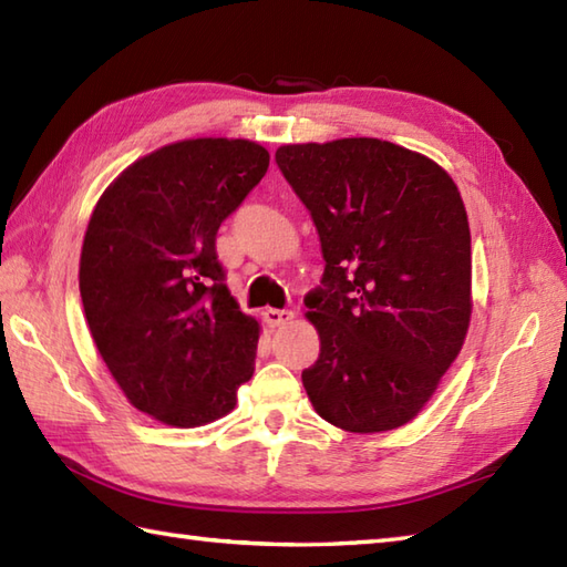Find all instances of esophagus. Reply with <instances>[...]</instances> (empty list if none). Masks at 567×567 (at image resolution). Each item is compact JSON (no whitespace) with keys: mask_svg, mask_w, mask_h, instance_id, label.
Returning a JSON list of instances; mask_svg holds the SVG:
<instances>
[{"mask_svg":"<svg viewBox=\"0 0 567 567\" xmlns=\"http://www.w3.org/2000/svg\"><path fill=\"white\" fill-rule=\"evenodd\" d=\"M295 319V311L290 309H268L265 311V321L270 323V327H287V323H292Z\"/></svg>","mask_w":567,"mask_h":567,"instance_id":"esophagus-1","label":"esophagus"}]
</instances>
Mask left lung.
Listing matches in <instances>:
<instances>
[{"label":"left lung","mask_w":567,"mask_h":567,"mask_svg":"<svg viewBox=\"0 0 567 567\" xmlns=\"http://www.w3.org/2000/svg\"><path fill=\"white\" fill-rule=\"evenodd\" d=\"M275 163L327 260L305 297L321 339L302 372L309 400L346 431L402 426L467 333L473 265L461 192L426 155L380 138L282 146Z\"/></svg>","instance_id":"8db88e82"}]
</instances>
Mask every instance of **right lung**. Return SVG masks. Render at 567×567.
<instances>
[{"instance_id": "obj_1", "label": "right lung", "mask_w": 567, "mask_h": 567, "mask_svg": "<svg viewBox=\"0 0 567 567\" xmlns=\"http://www.w3.org/2000/svg\"><path fill=\"white\" fill-rule=\"evenodd\" d=\"M244 138H192L128 165L84 234L80 297L128 402L167 426L228 414L252 375L258 321L226 287L216 231L268 173Z\"/></svg>"}]
</instances>
